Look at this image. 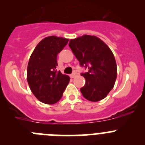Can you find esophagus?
<instances>
[{"label": "esophagus", "mask_w": 145, "mask_h": 145, "mask_svg": "<svg viewBox=\"0 0 145 145\" xmlns=\"http://www.w3.org/2000/svg\"><path fill=\"white\" fill-rule=\"evenodd\" d=\"M70 78H75V77L76 76V73L71 74V75H70Z\"/></svg>", "instance_id": "esophagus-1"}]
</instances>
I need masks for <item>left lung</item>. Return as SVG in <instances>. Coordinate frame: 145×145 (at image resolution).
Returning <instances> with one entry per match:
<instances>
[{
    "mask_svg": "<svg viewBox=\"0 0 145 145\" xmlns=\"http://www.w3.org/2000/svg\"><path fill=\"white\" fill-rule=\"evenodd\" d=\"M69 46L82 67L88 72L81 73L86 84L82 94L91 102L105 98L112 90L117 78V65L110 48L97 37L84 35L71 39Z\"/></svg>",
    "mask_w": 145,
    "mask_h": 145,
    "instance_id": "obj_1",
    "label": "left lung"
}]
</instances>
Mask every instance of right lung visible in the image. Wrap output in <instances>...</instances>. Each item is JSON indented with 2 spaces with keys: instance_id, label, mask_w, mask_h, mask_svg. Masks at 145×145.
I'll return each instance as SVG.
<instances>
[{
  "instance_id": "obj_1",
  "label": "right lung",
  "mask_w": 145,
  "mask_h": 145,
  "mask_svg": "<svg viewBox=\"0 0 145 145\" xmlns=\"http://www.w3.org/2000/svg\"><path fill=\"white\" fill-rule=\"evenodd\" d=\"M68 40L61 37H46L40 41L29 57L28 84L35 97L43 103H57L68 85L70 77L57 71V54Z\"/></svg>"
}]
</instances>
